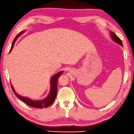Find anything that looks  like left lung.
Listing matches in <instances>:
<instances>
[{
  "label": "left lung",
  "instance_id": "left-lung-1",
  "mask_svg": "<svg viewBox=\"0 0 134 134\" xmlns=\"http://www.w3.org/2000/svg\"><path fill=\"white\" fill-rule=\"evenodd\" d=\"M110 36H111V38L112 39V41L115 43H116V44H119L121 46L123 47V43H122L121 41L120 40L119 37H118L112 31H110Z\"/></svg>",
  "mask_w": 134,
  "mask_h": 134
}]
</instances>
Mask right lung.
<instances>
[{"label": "right lung", "instance_id": "right-lung-1", "mask_svg": "<svg viewBox=\"0 0 134 134\" xmlns=\"http://www.w3.org/2000/svg\"><path fill=\"white\" fill-rule=\"evenodd\" d=\"M26 31V30H24L21 32H20L18 35L16 36L15 39L13 41L11 45V48L10 50V52L12 50V49L14 47V45L16 42V41L19 37H20L22 34H24ZM63 73V71H61L59 72H58L56 74L51 77L50 79V92H49L48 95L45 98L41 99V100H33L30 98H29L28 97H24L22 96L19 95L18 93H16V92L15 91L14 87L12 84H11V87H12L13 91L14 92L15 95H16V97L19 98L20 99H21L22 101H24V103L28 104L29 106L36 107V108H46V107L49 106L54 102L55 100L56 97V94H57V84H58V78L60 76V75Z\"/></svg>", "mask_w": 134, "mask_h": 134}]
</instances>
